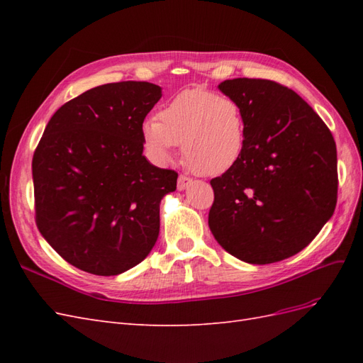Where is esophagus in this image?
<instances>
[{"mask_svg":"<svg viewBox=\"0 0 363 363\" xmlns=\"http://www.w3.org/2000/svg\"><path fill=\"white\" fill-rule=\"evenodd\" d=\"M192 184V179L191 177H188V175H180L179 177V180H177V188H179V191H183V189H186L188 188V186H191Z\"/></svg>","mask_w":363,"mask_h":363,"instance_id":"esophagus-1","label":"esophagus"}]
</instances>
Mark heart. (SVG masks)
Instances as JSON below:
<instances>
[{
	"mask_svg": "<svg viewBox=\"0 0 363 363\" xmlns=\"http://www.w3.org/2000/svg\"><path fill=\"white\" fill-rule=\"evenodd\" d=\"M145 144L159 162H168L183 145L189 167L200 175L233 168L245 148V116L230 96L186 89L164 104L157 119L144 124Z\"/></svg>",
	"mask_w": 363,
	"mask_h": 363,
	"instance_id": "1",
	"label": "heart"
}]
</instances>
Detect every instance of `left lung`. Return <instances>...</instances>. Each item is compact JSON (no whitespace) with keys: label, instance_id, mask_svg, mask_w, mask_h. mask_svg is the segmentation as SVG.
Masks as SVG:
<instances>
[{"label":"left lung","instance_id":"obj_1","mask_svg":"<svg viewBox=\"0 0 363 363\" xmlns=\"http://www.w3.org/2000/svg\"><path fill=\"white\" fill-rule=\"evenodd\" d=\"M245 116V148L233 168L211 180L208 211L218 244L256 265L309 245L337 201L332 131L289 87L263 79L218 84Z\"/></svg>","mask_w":363,"mask_h":363}]
</instances>
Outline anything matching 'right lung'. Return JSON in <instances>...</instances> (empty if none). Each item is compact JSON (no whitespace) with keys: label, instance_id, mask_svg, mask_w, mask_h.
<instances>
[{"label":"right lung","instance_id":"obj_1","mask_svg":"<svg viewBox=\"0 0 363 363\" xmlns=\"http://www.w3.org/2000/svg\"><path fill=\"white\" fill-rule=\"evenodd\" d=\"M162 91L148 82L96 86L54 113L31 162L40 235L75 268L116 276L144 260L160 200L179 174L151 164L142 124Z\"/></svg>","mask_w":363,"mask_h":363}]
</instances>
